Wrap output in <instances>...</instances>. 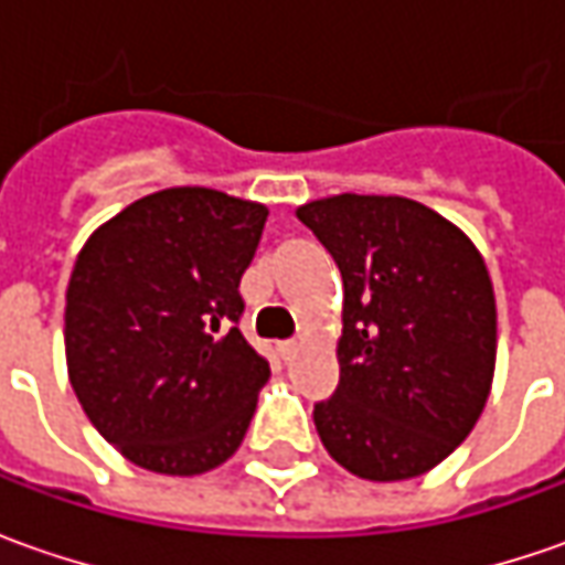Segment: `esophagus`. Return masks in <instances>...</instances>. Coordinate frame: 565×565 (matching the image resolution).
I'll list each match as a JSON object with an SVG mask.
<instances>
[{"label": "esophagus", "instance_id": "obj_1", "mask_svg": "<svg viewBox=\"0 0 565 565\" xmlns=\"http://www.w3.org/2000/svg\"><path fill=\"white\" fill-rule=\"evenodd\" d=\"M298 339H286V342H279V355H282V361H292L295 352H298Z\"/></svg>", "mask_w": 565, "mask_h": 565}]
</instances>
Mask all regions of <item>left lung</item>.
Masks as SVG:
<instances>
[{
    "label": "left lung",
    "instance_id": "8db88e82",
    "mask_svg": "<svg viewBox=\"0 0 565 565\" xmlns=\"http://www.w3.org/2000/svg\"><path fill=\"white\" fill-rule=\"evenodd\" d=\"M298 220L342 273L339 386L315 424L339 466L367 481L418 478L471 434L497 359L488 267L430 206L337 194Z\"/></svg>",
    "mask_w": 565,
    "mask_h": 565
}]
</instances>
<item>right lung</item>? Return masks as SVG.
Segmentation results:
<instances>
[{"label": "right lung", "mask_w": 565, "mask_h": 565, "mask_svg": "<svg viewBox=\"0 0 565 565\" xmlns=\"http://www.w3.org/2000/svg\"><path fill=\"white\" fill-rule=\"evenodd\" d=\"M264 223V204L169 188L125 206L77 254L68 377L90 424L135 466L201 475L245 440L270 361L238 330V282Z\"/></svg>", "instance_id": "obj_1"}]
</instances>
